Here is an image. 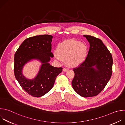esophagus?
Listing matches in <instances>:
<instances>
[{
  "mask_svg": "<svg viewBox=\"0 0 125 125\" xmlns=\"http://www.w3.org/2000/svg\"><path fill=\"white\" fill-rule=\"evenodd\" d=\"M68 71V69L67 68H63V72H66V71Z\"/></svg>",
  "mask_w": 125,
  "mask_h": 125,
  "instance_id": "1",
  "label": "esophagus"
}]
</instances>
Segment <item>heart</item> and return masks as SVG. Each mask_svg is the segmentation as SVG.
Segmentation results:
<instances>
[{"mask_svg": "<svg viewBox=\"0 0 125 125\" xmlns=\"http://www.w3.org/2000/svg\"><path fill=\"white\" fill-rule=\"evenodd\" d=\"M88 48L85 43L75 40H70L59 43L54 56L58 61L65 60L70 67H75L82 64L86 58Z\"/></svg>", "mask_w": 125, "mask_h": 125, "instance_id": "b5f03b06", "label": "heart"}]
</instances>
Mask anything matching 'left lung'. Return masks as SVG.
<instances>
[{"instance_id": "left-lung-1", "label": "left lung", "mask_w": 125, "mask_h": 125, "mask_svg": "<svg viewBox=\"0 0 125 125\" xmlns=\"http://www.w3.org/2000/svg\"><path fill=\"white\" fill-rule=\"evenodd\" d=\"M83 37L90 42V49L85 60L74 68L72 85L78 94L88 97L98 95L110 80L113 58L101 40L89 35Z\"/></svg>"}]
</instances>
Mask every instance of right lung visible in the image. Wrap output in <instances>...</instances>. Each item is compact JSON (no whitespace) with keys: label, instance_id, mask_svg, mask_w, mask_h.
Instances as JSON below:
<instances>
[{"label":"right lung","instance_id":"add662e5","mask_svg":"<svg viewBox=\"0 0 125 125\" xmlns=\"http://www.w3.org/2000/svg\"><path fill=\"white\" fill-rule=\"evenodd\" d=\"M53 36L44 34L26 39L16 51L14 56L15 78L23 90L30 95L39 97L47 93L54 85L62 68L53 67L48 63L53 54L51 51ZM32 59L40 61L42 64L34 79H27L22 73L23 66Z\"/></svg>","mask_w":125,"mask_h":125}]
</instances>
